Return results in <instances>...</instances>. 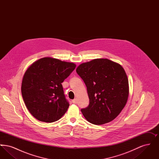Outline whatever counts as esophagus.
Returning a JSON list of instances; mask_svg holds the SVG:
<instances>
[{
  "label": "esophagus",
  "instance_id": "esophagus-1",
  "mask_svg": "<svg viewBox=\"0 0 159 159\" xmlns=\"http://www.w3.org/2000/svg\"><path fill=\"white\" fill-rule=\"evenodd\" d=\"M72 102L73 103V104H77V99H73V100H72Z\"/></svg>",
  "mask_w": 159,
  "mask_h": 159
}]
</instances>
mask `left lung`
<instances>
[{"label":"left lung","mask_w":159,"mask_h":159,"mask_svg":"<svg viewBox=\"0 0 159 159\" xmlns=\"http://www.w3.org/2000/svg\"><path fill=\"white\" fill-rule=\"evenodd\" d=\"M76 72L85 83L89 104L81 109L85 119L100 125L113 120L128 99V79L119 64L98 58L84 62Z\"/></svg>","instance_id":"1"}]
</instances>
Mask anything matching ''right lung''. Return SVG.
Segmentation results:
<instances>
[{"label":"right lung","mask_w":159,"mask_h":159,"mask_svg":"<svg viewBox=\"0 0 159 159\" xmlns=\"http://www.w3.org/2000/svg\"><path fill=\"white\" fill-rule=\"evenodd\" d=\"M76 67L73 62L45 57L27 69L21 93L27 109L37 120L52 123L66 113L70 105L61 83Z\"/></svg>","instance_id":"1"}]
</instances>
